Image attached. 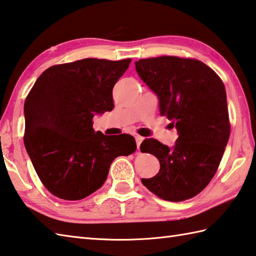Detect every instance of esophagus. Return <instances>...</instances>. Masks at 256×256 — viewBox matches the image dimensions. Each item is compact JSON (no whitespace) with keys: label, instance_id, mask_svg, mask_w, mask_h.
I'll return each mask as SVG.
<instances>
[{"label":"esophagus","instance_id":"34e87169","mask_svg":"<svg viewBox=\"0 0 256 256\" xmlns=\"http://www.w3.org/2000/svg\"><path fill=\"white\" fill-rule=\"evenodd\" d=\"M134 139H136V144H137V149H139V147H140V144L142 142L144 138H142V137H140V136H136Z\"/></svg>","mask_w":256,"mask_h":256}]
</instances>
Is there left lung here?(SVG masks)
<instances>
[{"label": "left lung", "instance_id": "obj_1", "mask_svg": "<svg viewBox=\"0 0 256 256\" xmlns=\"http://www.w3.org/2000/svg\"><path fill=\"white\" fill-rule=\"evenodd\" d=\"M139 77L159 100L161 116L178 132L174 147L146 139L142 152L152 154L160 170L142 179L166 201L194 198L216 174L230 137L226 92L222 80L204 62L176 56L134 62Z\"/></svg>", "mask_w": 256, "mask_h": 256}]
</instances>
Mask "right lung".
<instances>
[{
  "label": "right lung",
  "instance_id": "1",
  "mask_svg": "<svg viewBox=\"0 0 256 256\" xmlns=\"http://www.w3.org/2000/svg\"><path fill=\"white\" fill-rule=\"evenodd\" d=\"M132 60L84 58L46 70L24 104L26 151L52 194L76 201L106 181L114 158L134 152L130 134L92 129L95 114L114 108L112 88Z\"/></svg>",
  "mask_w": 256,
  "mask_h": 256
}]
</instances>
